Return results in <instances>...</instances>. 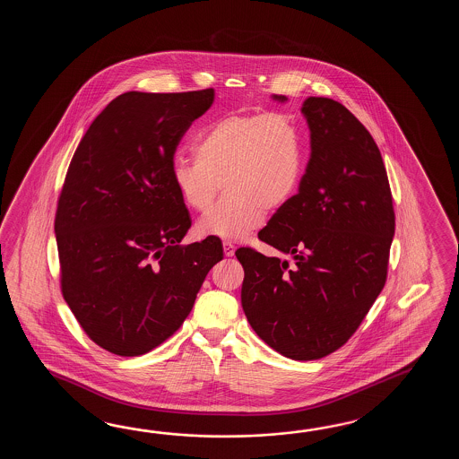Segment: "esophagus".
I'll list each match as a JSON object with an SVG mask.
<instances>
[{"label":"esophagus","instance_id":"esophagus-1","mask_svg":"<svg viewBox=\"0 0 459 459\" xmlns=\"http://www.w3.org/2000/svg\"><path fill=\"white\" fill-rule=\"evenodd\" d=\"M223 249H225V254L228 257H233L236 246H234V243H231V241H225V243H223Z\"/></svg>","mask_w":459,"mask_h":459}]
</instances>
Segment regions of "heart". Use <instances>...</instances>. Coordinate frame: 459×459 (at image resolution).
<instances>
[{
	"label": "heart",
	"mask_w": 459,
	"mask_h": 459,
	"mask_svg": "<svg viewBox=\"0 0 459 459\" xmlns=\"http://www.w3.org/2000/svg\"><path fill=\"white\" fill-rule=\"evenodd\" d=\"M192 157L172 162V180L184 204L204 212L225 182L228 198L206 212L196 231L228 241L244 239L269 210L285 205L300 184V131L282 113H234L196 137Z\"/></svg>",
	"instance_id": "b5f03b06"
}]
</instances>
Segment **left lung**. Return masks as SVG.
<instances>
[{"label":"left lung","mask_w":459,"mask_h":459,"mask_svg":"<svg viewBox=\"0 0 459 459\" xmlns=\"http://www.w3.org/2000/svg\"><path fill=\"white\" fill-rule=\"evenodd\" d=\"M302 113L312 152L299 194L257 234L292 261L253 247L236 257L254 332L285 358L312 361L351 338L384 289L395 213L381 151L361 121L332 98H307Z\"/></svg>","instance_id":"left-lung-1"}]
</instances>
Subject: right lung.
Here are the masks:
<instances>
[{"label":"right lung","mask_w":459,"mask_h":459,"mask_svg":"<svg viewBox=\"0 0 459 459\" xmlns=\"http://www.w3.org/2000/svg\"><path fill=\"white\" fill-rule=\"evenodd\" d=\"M215 90L127 91L88 127L56 213L60 289L91 342L141 356L180 328L220 238L180 244L192 220L172 180L177 146Z\"/></svg>","instance_id":"obj_1"}]
</instances>
